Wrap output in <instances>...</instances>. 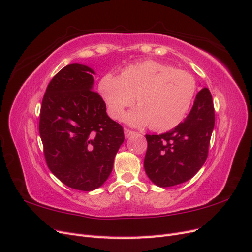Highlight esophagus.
I'll return each mask as SVG.
<instances>
[{
  "label": "esophagus",
  "mask_w": 252,
  "mask_h": 252,
  "mask_svg": "<svg viewBox=\"0 0 252 252\" xmlns=\"http://www.w3.org/2000/svg\"><path fill=\"white\" fill-rule=\"evenodd\" d=\"M133 134H135V132L131 131V129H128V128H125V136H126V138H128L129 136H132Z\"/></svg>",
  "instance_id": "1"
}]
</instances>
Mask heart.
<instances>
[{
    "mask_svg": "<svg viewBox=\"0 0 252 252\" xmlns=\"http://www.w3.org/2000/svg\"><path fill=\"white\" fill-rule=\"evenodd\" d=\"M98 91L114 119L123 117L126 108L135 100L138 107L126 115L129 125H151L154 131L163 132L179 125L192 103L196 80L184 70L156 61H144L126 67L120 76L105 74Z\"/></svg>",
    "mask_w": 252,
    "mask_h": 252,
    "instance_id": "b5f03b06",
    "label": "heart"
}]
</instances>
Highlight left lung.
Listing matches in <instances>:
<instances>
[{
  "mask_svg": "<svg viewBox=\"0 0 252 252\" xmlns=\"http://www.w3.org/2000/svg\"><path fill=\"white\" fill-rule=\"evenodd\" d=\"M214 126L213 97L203 88L181 124L164 134L145 135L144 169L150 180L169 188L191 179L205 163Z\"/></svg>",
  "mask_w": 252,
  "mask_h": 252,
  "instance_id": "left-lung-1",
  "label": "left lung"
}]
</instances>
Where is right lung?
I'll use <instances>...</instances> for the list:
<instances>
[{"mask_svg": "<svg viewBox=\"0 0 252 252\" xmlns=\"http://www.w3.org/2000/svg\"><path fill=\"white\" fill-rule=\"evenodd\" d=\"M95 72L80 63L63 68L47 87L39 115V135L47 165L71 189L91 191L107 181L125 140L93 91Z\"/></svg>", "mask_w": 252, "mask_h": 252, "instance_id": "right-lung-1", "label": "right lung"}]
</instances>
